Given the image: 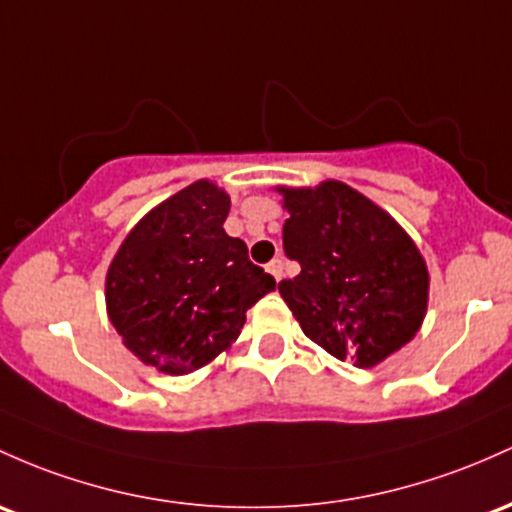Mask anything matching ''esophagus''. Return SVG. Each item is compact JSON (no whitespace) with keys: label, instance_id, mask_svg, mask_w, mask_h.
Segmentation results:
<instances>
[{"label":"esophagus","instance_id":"34e87169","mask_svg":"<svg viewBox=\"0 0 512 512\" xmlns=\"http://www.w3.org/2000/svg\"><path fill=\"white\" fill-rule=\"evenodd\" d=\"M267 272L272 274V277L277 279V282H282V277H284V262L279 260V257H277V260L269 262V265H267Z\"/></svg>","mask_w":512,"mask_h":512}]
</instances>
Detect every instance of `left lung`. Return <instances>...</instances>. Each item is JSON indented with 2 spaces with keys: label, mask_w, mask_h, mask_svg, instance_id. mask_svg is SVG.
<instances>
[{
  "label": "left lung",
  "mask_w": 512,
  "mask_h": 512,
  "mask_svg": "<svg viewBox=\"0 0 512 512\" xmlns=\"http://www.w3.org/2000/svg\"><path fill=\"white\" fill-rule=\"evenodd\" d=\"M284 252L301 265L279 294L306 338L369 369L415 338L428 311L423 255L384 209L338 179L277 187Z\"/></svg>",
  "instance_id": "8db88e82"
}]
</instances>
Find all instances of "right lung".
<instances>
[{
    "mask_svg": "<svg viewBox=\"0 0 512 512\" xmlns=\"http://www.w3.org/2000/svg\"><path fill=\"white\" fill-rule=\"evenodd\" d=\"M230 196L199 179L145 213L106 272V313L157 372H196L238 340L247 308L274 291L247 245L223 230Z\"/></svg>",
    "mask_w": 512,
    "mask_h": 512,
    "instance_id": "obj_1",
    "label": "right lung"
}]
</instances>
